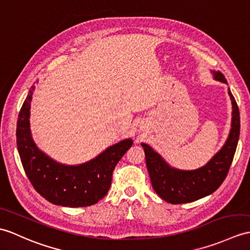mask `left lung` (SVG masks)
I'll return each instance as SVG.
<instances>
[{
	"mask_svg": "<svg viewBox=\"0 0 250 250\" xmlns=\"http://www.w3.org/2000/svg\"><path fill=\"white\" fill-rule=\"evenodd\" d=\"M214 79L227 83L222 72H214ZM232 101V124L229 137L224 147L204 167L196 170H179L171 168L146 144H142L146 155V165L152 188L162 199L171 205L187 204L215 191L228 175L240 136V112L233 95L229 89Z\"/></svg>",
	"mask_w": 250,
	"mask_h": 250,
	"instance_id": "left-lung-1",
	"label": "left lung"
}]
</instances>
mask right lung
I'll return each mask as SVG.
<instances>
[{
    "label": "right lung",
    "mask_w": 250,
    "mask_h": 250,
    "mask_svg": "<svg viewBox=\"0 0 250 250\" xmlns=\"http://www.w3.org/2000/svg\"><path fill=\"white\" fill-rule=\"evenodd\" d=\"M30 89L17 123V147L33 188L51 204L62 207H88L101 200L111 188L115 166L133 145L125 139L108 147L96 159L78 166H66L50 159L34 144L30 131Z\"/></svg>",
    "instance_id": "right-lung-1"
}]
</instances>
